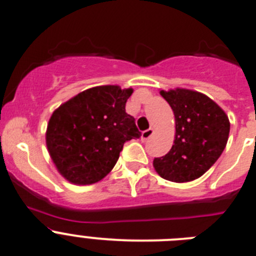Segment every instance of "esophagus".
Here are the masks:
<instances>
[{"instance_id": "esophagus-1", "label": "esophagus", "mask_w": 256, "mask_h": 256, "mask_svg": "<svg viewBox=\"0 0 256 256\" xmlns=\"http://www.w3.org/2000/svg\"><path fill=\"white\" fill-rule=\"evenodd\" d=\"M152 134H154L152 128H148V130L142 131V135H141V140H142V141H148V138H150L151 136H152Z\"/></svg>"}]
</instances>
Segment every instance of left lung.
<instances>
[{
    "label": "left lung",
    "mask_w": 256,
    "mask_h": 256,
    "mask_svg": "<svg viewBox=\"0 0 256 256\" xmlns=\"http://www.w3.org/2000/svg\"><path fill=\"white\" fill-rule=\"evenodd\" d=\"M175 115V140L165 156L154 158L162 178L188 182L204 175L224 151L230 122L226 114L204 94L176 88L161 91Z\"/></svg>",
    "instance_id": "obj_1"
}]
</instances>
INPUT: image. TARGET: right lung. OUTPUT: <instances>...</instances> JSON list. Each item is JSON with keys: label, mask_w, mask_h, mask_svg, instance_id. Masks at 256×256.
Wrapping results in <instances>:
<instances>
[{"label": "right lung", "mask_w": 256, "mask_h": 256, "mask_svg": "<svg viewBox=\"0 0 256 256\" xmlns=\"http://www.w3.org/2000/svg\"><path fill=\"white\" fill-rule=\"evenodd\" d=\"M132 88L98 86L82 91L54 111L46 131V145L57 170L76 185H90L105 178L124 148L141 132L125 105Z\"/></svg>", "instance_id": "1"}]
</instances>
